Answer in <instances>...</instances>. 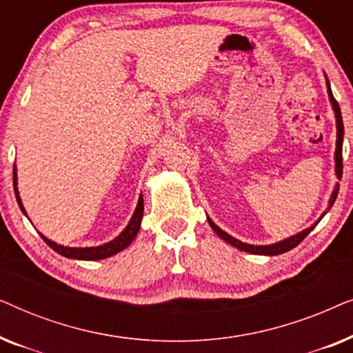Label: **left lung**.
<instances>
[{"mask_svg":"<svg viewBox=\"0 0 353 353\" xmlns=\"http://www.w3.org/2000/svg\"><path fill=\"white\" fill-rule=\"evenodd\" d=\"M327 94H330V101H331L332 109H334V114H336V123H337L336 173H337V178H339V180H341V178H342V138H344V123H342V115H341L339 103H337V101L334 99V96H332V91L330 88V81H327ZM337 192H339V186H336L334 192H332L331 201H330V207H332V204H334V201H336V197H337ZM325 214H326V212H325ZM325 214H323V215H325ZM207 220H209V225L212 226V230H214L215 233L219 234L221 239L226 241V243L231 244V245H234V248L244 250V252L255 254V255H279V254L288 252V250H291V249L296 248V245L301 244L302 241L307 238V234L310 233L313 228H315V226H310V228L303 230L302 233H299L296 236H292V238L284 239V241H281V243H276V244H272V245H252V244H245V243H241V241H238V239H234L233 236H230L228 233H225L223 230H220L219 226H216L210 219H207ZM318 221H320V220H318ZM318 221H316V223H318Z\"/></svg>","mask_w":353,"mask_h":353,"instance_id":"8db88e82","label":"left lung"}]
</instances>
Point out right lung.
<instances>
[{"label": "right lung", "instance_id": "right-lung-1", "mask_svg": "<svg viewBox=\"0 0 353 353\" xmlns=\"http://www.w3.org/2000/svg\"><path fill=\"white\" fill-rule=\"evenodd\" d=\"M12 178H14V192H16V199H17V204L21 207V210L26 214V209L22 207V202H21V197H19V192H17V183H16V167H14V172H12ZM143 210H144V205H143V196H139V201H138V205H137V210H134V214L132 216V220H130V223L127 228H125L122 233H120L117 238L114 241H110L108 244H103V245H98V248H64V245H59L56 243H52L45 236L41 234V238L45 243L50 245L52 250H56L57 254L64 255L67 259H79V260H99V259H105V257H110V255L120 252V250H123L125 248H128L130 244H132V241L134 239V236L138 234L139 231V225H141V219H143ZM27 215V214H26Z\"/></svg>", "mask_w": 353, "mask_h": 353}]
</instances>
